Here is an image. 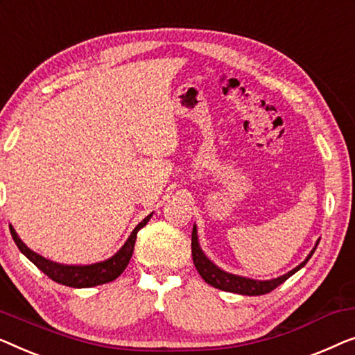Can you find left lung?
<instances>
[{
	"label": "left lung",
	"mask_w": 355,
	"mask_h": 355,
	"mask_svg": "<svg viewBox=\"0 0 355 355\" xmlns=\"http://www.w3.org/2000/svg\"><path fill=\"white\" fill-rule=\"evenodd\" d=\"M318 241H320V239H318ZM318 241L315 244V248L311 251V254L306 257V261L299 263V266L296 268H293L291 272L284 273V275L273 279H252L246 277L233 275V273H228L225 270H222V268H218L216 263L209 261L206 254L202 252L201 246H199L196 225L193 227V233H191V254H193V262L194 266H196V270L199 272V275L202 277L204 282L211 284V286L222 289V291L244 294V296H261V294H267L273 291V289L279 286V284L286 282L289 277L294 275L297 270H301V268L309 262V259L312 257V254L315 252Z\"/></svg>",
	"instance_id": "1"
}]
</instances>
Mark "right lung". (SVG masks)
Segmentation results:
<instances>
[{
	"label": "right lung",
	"mask_w": 355,
	"mask_h": 355,
	"mask_svg": "<svg viewBox=\"0 0 355 355\" xmlns=\"http://www.w3.org/2000/svg\"><path fill=\"white\" fill-rule=\"evenodd\" d=\"M151 217L153 214H149L148 217H144V220H141L137 227H135L125 244H123L112 257H109L103 262L92 263V266H64V263L48 261V259L42 257L40 254L33 252L32 249H28L26 244L22 243V239L17 236L16 230L12 228V225H9V230H11L12 239L14 243L17 244L19 251H21L30 262H33L44 275L51 278L53 282L66 284V286L71 288H92L98 286V284L114 282V279L125 270L130 262V257H132L133 254L137 233L146 225Z\"/></svg>",
	"instance_id": "add662e5"
}]
</instances>
